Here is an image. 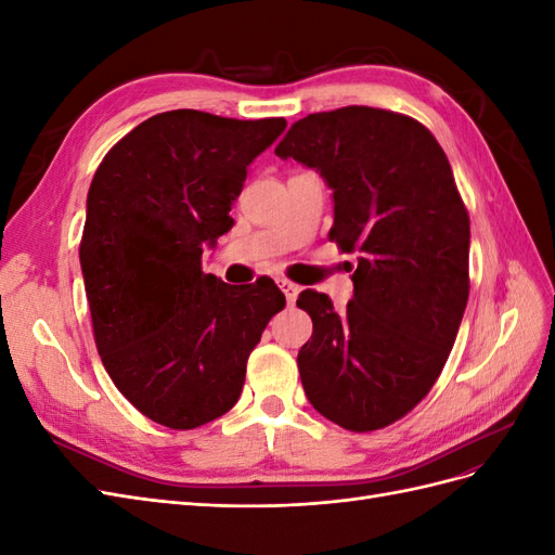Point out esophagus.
I'll list each match as a JSON object with an SVG mask.
<instances>
[{
    "label": "esophagus",
    "mask_w": 555,
    "mask_h": 555,
    "mask_svg": "<svg viewBox=\"0 0 555 555\" xmlns=\"http://www.w3.org/2000/svg\"><path fill=\"white\" fill-rule=\"evenodd\" d=\"M280 289L284 292V296H287V304L294 306L296 298H298V292H300L298 284H294V282H289V280H280Z\"/></svg>",
    "instance_id": "obj_1"
}]
</instances>
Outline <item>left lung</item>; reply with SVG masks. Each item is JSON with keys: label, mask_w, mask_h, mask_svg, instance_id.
<instances>
[{"label": "left lung", "mask_w": 555, "mask_h": 555, "mask_svg": "<svg viewBox=\"0 0 555 555\" xmlns=\"http://www.w3.org/2000/svg\"><path fill=\"white\" fill-rule=\"evenodd\" d=\"M275 155L310 166L333 190L328 238L359 251L354 298L335 312L314 289L298 351L312 408L351 433L386 428L438 382L469 294V217L449 159L414 117L345 106L292 125Z\"/></svg>", "instance_id": "obj_1"}]
</instances>
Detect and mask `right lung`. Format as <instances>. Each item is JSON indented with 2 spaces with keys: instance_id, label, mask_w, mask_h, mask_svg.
<instances>
[{
  "instance_id": "1",
  "label": "right lung",
  "mask_w": 555,
  "mask_h": 555,
  "mask_svg": "<svg viewBox=\"0 0 555 555\" xmlns=\"http://www.w3.org/2000/svg\"><path fill=\"white\" fill-rule=\"evenodd\" d=\"M287 127L180 108L147 117L99 164L80 268L99 357L155 424L192 430L241 398L249 351L284 308L273 280L247 289L201 271L247 166Z\"/></svg>"
}]
</instances>
